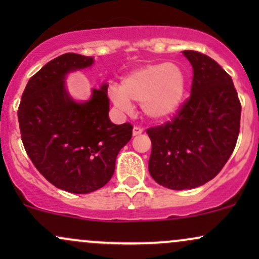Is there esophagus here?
<instances>
[{
    "label": "esophagus",
    "mask_w": 259,
    "mask_h": 259,
    "mask_svg": "<svg viewBox=\"0 0 259 259\" xmlns=\"http://www.w3.org/2000/svg\"><path fill=\"white\" fill-rule=\"evenodd\" d=\"M144 133V129H142L141 126H134V129H133V134H134V136H136V135H140V134H142Z\"/></svg>",
    "instance_id": "esophagus-1"
}]
</instances>
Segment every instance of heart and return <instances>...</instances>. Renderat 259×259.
<instances>
[{"instance_id":"1","label":"heart","mask_w":259,"mask_h":259,"mask_svg":"<svg viewBox=\"0 0 259 259\" xmlns=\"http://www.w3.org/2000/svg\"><path fill=\"white\" fill-rule=\"evenodd\" d=\"M186 81L179 65L148 64L124 76L120 86L109 88V97L120 111H130L132 103H141L142 111L153 119H164L177 112L184 99Z\"/></svg>"}]
</instances>
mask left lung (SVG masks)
Instances as JSON below:
<instances>
[{
    "label": "left lung",
    "instance_id": "obj_1",
    "mask_svg": "<svg viewBox=\"0 0 259 259\" xmlns=\"http://www.w3.org/2000/svg\"><path fill=\"white\" fill-rule=\"evenodd\" d=\"M194 69L191 95L171 120L148 127V171L171 190L212 180L230 158L240 133L241 103L233 79L214 59L183 51Z\"/></svg>",
    "mask_w": 259,
    "mask_h": 259
}]
</instances>
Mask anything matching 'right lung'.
Masks as SVG:
<instances>
[{"instance_id": "add662e5", "label": "right lung", "mask_w": 259, "mask_h": 259, "mask_svg": "<svg viewBox=\"0 0 259 259\" xmlns=\"http://www.w3.org/2000/svg\"><path fill=\"white\" fill-rule=\"evenodd\" d=\"M94 63L92 57L64 53L29 79L18 120L32 164L52 185L72 194H89L111 180L115 158L130 141L133 125L109 120L107 85L92 91L90 101L68 96L64 76Z\"/></svg>"}]
</instances>
